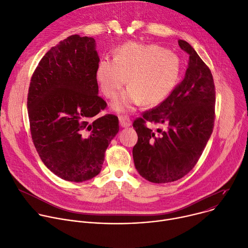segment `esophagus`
Segmentation results:
<instances>
[{
    "instance_id": "1",
    "label": "esophagus",
    "mask_w": 248,
    "mask_h": 248,
    "mask_svg": "<svg viewBox=\"0 0 248 248\" xmlns=\"http://www.w3.org/2000/svg\"><path fill=\"white\" fill-rule=\"evenodd\" d=\"M119 122L122 127H129L131 125V120L126 115H120L119 116Z\"/></svg>"
}]
</instances>
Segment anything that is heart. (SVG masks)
Here are the masks:
<instances>
[{
	"instance_id": "1",
	"label": "heart",
	"mask_w": 248,
	"mask_h": 248,
	"mask_svg": "<svg viewBox=\"0 0 248 248\" xmlns=\"http://www.w3.org/2000/svg\"><path fill=\"white\" fill-rule=\"evenodd\" d=\"M180 70L174 52L157 45L128 42L116 51L114 60L104 58L99 62L95 78L108 99L116 97L127 79L129 88L112 106L117 111H128L142 102L154 105L166 99L177 84Z\"/></svg>"
}]
</instances>
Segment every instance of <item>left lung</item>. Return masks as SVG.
<instances>
[{
    "mask_svg": "<svg viewBox=\"0 0 248 248\" xmlns=\"http://www.w3.org/2000/svg\"><path fill=\"white\" fill-rule=\"evenodd\" d=\"M189 54L184 78L159 105L137 118L138 142L133 148L135 168L154 183L186 175L199 160L214 128L216 91L212 73L188 42L178 40ZM161 124L152 130L145 123Z\"/></svg>",
    "mask_w": 248,
    "mask_h": 248,
    "instance_id": "1",
    "label": "left lung"
}]
</instances>
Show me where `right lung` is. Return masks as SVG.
<instances>
[{
  "mask_svg": "<svg viewBox=\"0 0 248 248\" xmlns=\"http://www.w3.org/2000/svg\"><path fill=\"white\" fill-rule=\"evenodd\" d=\"M99 57L93 37L71 35L52 47L31 80L27 110L31 138L43 163L58 177L82 182L96 176L119 131L118 117H95Z\"/></svg>",
  "mask_w": 248,
  "mask_h": 248,
  "instance_id": "obj_1",
  "label": "right lung"
}]
</instances>
